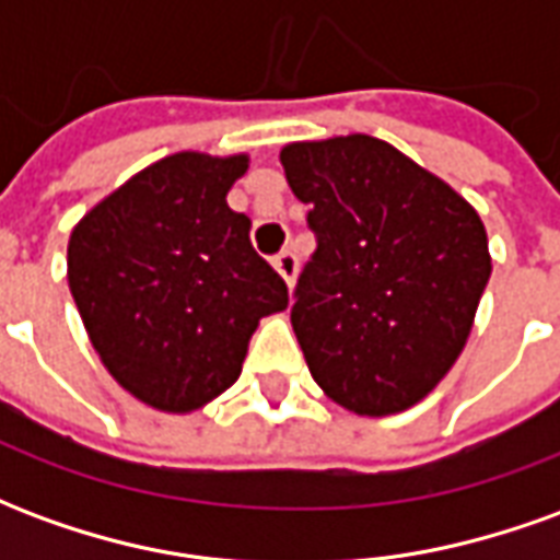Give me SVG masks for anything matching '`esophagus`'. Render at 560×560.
Returning <instances> with one entry per match:
<instances>
[{
	"label": "esophagus",
	"mask_w": 560,
	"mask_h": 560,
	"mask_svg": "<svg viewBox=\"0 0 560 560\" xmlns=\"http://www.w3.org/2000/svg\"><path fill=\"white\" fill-rule=\"evenodd\" d=\"M272 267L279 269V276L288 284H293V279H296V269H300V257H296V252H291V248H284V252H279V255L272 257Z\"/></svg>",
	"instance_id": "obj_1"
}]
</instances>
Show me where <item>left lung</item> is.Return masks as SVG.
<instances>
[{
  "mask_svg": "<svg viewBox=\"0 0 560 560\" xmlns=\"http://www.w3.org/2000/svg\"><path fill=\"white\" fill-rule=\"evenodd\" d=\"M281 164L317 240L291 308L308 372L353 413L411 408L458 360L492 276L477 209L369 135L288 143Z\"/></svg>",
  "mask_w": 560,
  "mask_h": 560,
  "instance_id": "1",
  "label": "left lung"
}]
</instances>
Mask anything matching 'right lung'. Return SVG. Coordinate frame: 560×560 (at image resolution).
Returning a JSON list of instances; mask_svg holds the SVG:
<instances>
[{
    "label": "right lung",
    "mask_w": 560,
    "mask_h": 560,
    "mask_svg": "<svg viewBox=\"0 0 560 560\" xmlns=\"http://www.w3.org/2000/svg\"><path fill=\"white\" fill-rule=\"evenodd\" d=\"M248 155L176 152L92 207L68 240V288L104 369L167 413L203 408L243 372L288 284L228 207Z\"/></svg>",
    "instance_id": "right-lung-1"
}]
</instances>
